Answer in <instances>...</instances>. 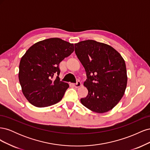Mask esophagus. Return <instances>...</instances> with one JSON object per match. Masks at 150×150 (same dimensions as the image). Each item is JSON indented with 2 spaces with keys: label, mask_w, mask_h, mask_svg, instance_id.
I'll return each mask as SVG.
<instances>
[{
  "label": "esophagus",
  "mask_w": 150,
  "mask_h": 150,
  "mask_svg": "<svg viewBox=\"0 0 150 150\" xmlns=\"http://www.w3.org/2000/svg\"><path fill=\"white\" fill-rule=\"evenodd\" d=\"M81 86H82V84H81V83L79 81H77V83L76 84H74V86L76 88H79V87H81Z\"/></svg>",
  "instance_id": "1"
}]
</instances>
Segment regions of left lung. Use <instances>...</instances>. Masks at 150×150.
Wrapping results in <instances>:
<instances>
[{"instance_id":"1","label":"left lung","mask_w":150,"mask_h":150,"mask_svg":"<svg viewBox=\"0 0 150 150\" xmlns=\"http://www.w3.org/2000/svg\"><path fill=\"white\" fill-rule=\"evenodd\" d=\"M74 46L87 76L84 85L88 94L81 99V103L98 113L110 111L125 92L128 78L125 60L111 46L94 40H83Z\"/></svg>"}]
</instances>
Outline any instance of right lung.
Instances as JSON below:
<instances>
[{
	"label": "right lung",
	"instance_id": "add662e5",
	"mask_svg": "<svg viewBox=\"0 0 150 150\" xmlns=\"http://www.w3.org/2000/svg\"><path fill=\"white\" fill-rule=\"evenodd\" d=\"M74 50L73 44L56 38L36 42L26 51L20 61L19 79L30 104L44 108L61 100L69 86L60 81L59 65Z\"/></svg>",
	"mask_w": 150,
	"mask_h": 150
}]
</instances>
